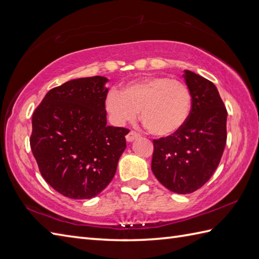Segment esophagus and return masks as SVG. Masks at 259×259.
<instances>
[{
    "label": "esophagus",
    "mask_w": 259,
    "mask_h": 259,
    "mask_svg": "<svg viewBox=\"0 0 259 259\" xmlns=\"http://www.w3.org/2000/svg\"><path fill=\"white\" fill-rule=\"evenodd\" d=\"M140 135L138 134V133H136V131H134V130H131V131H129L128 133V135L125 136V139H126V141H129V142H131V141H134L135 139H137L138 138Z\"/></svg>",
    "instance_id": "obj_1"
}]
</instances>
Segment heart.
<instances>
[{
	"instance_id": "obj_1",
	"label": "heart",
	"mask_w": 259,
	"mask_h": 259,
	"mask_svg": "<svg viewBox=\"0 0 259 259\" xmlns=\"http://www.w3.org/2000/svg\"><path fill=\"white\" fill-rule=\"evenodd\" d=\"M106 108L118 125L133 122L141 111V121L150 134L166 137L185 124L191 110V95L179 80L168 76H148L112 89L106 98Z\"/></svg>"
}]
</instances>
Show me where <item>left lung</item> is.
<instances>
[{"label":"left lung","mask_w":259,"mask_h":259,"mask_svg":"<svg viewBox=\"0 0 259 259\" xmlns=\"http://www.w3.org/2000/svg\"><path fill=\"white\" fill-rule=\"evenodd\" d=\"M191 110L172 135L153 139L151 169L170 191L190 194L205 185L217 169L227 140V110L211 81L185 70Z\"/></svg>","instance_id":"8db88e82"}]
</instances>
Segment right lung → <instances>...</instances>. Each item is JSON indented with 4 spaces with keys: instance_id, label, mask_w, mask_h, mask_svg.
Segmentation results:
<instances>
[{
    "instance_id": "obj_1",
    "label": "right lung",
    "mask_w": 259,
    "mask_h": 259,
    "mask_svg": "<svg viewBox=\"0 0 259 259\" xmlns=\"http://www.w3.org/2000/svg\"><path fill=\"white\" fill-rule=\"evenodd\" d=\"M103 76L53 88L32 115L30 146L47 183L71 199H90L117 171L129 129L107 125Z\"/></svg>"
}]
</instances>
